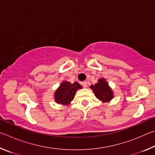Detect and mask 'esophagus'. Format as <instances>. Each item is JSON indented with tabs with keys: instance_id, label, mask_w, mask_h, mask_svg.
I'll use <instances>...</instances> for the list:
<instances>
[{
	"instance_id": "esophagus-1",
	"label": "esophagus",
	"mask_w": 155,
	"mask_h": 155,
	"mask_svg": "<svg viewBox=\"0 0 155 155\" xmlns=\"http://www.w3.org/2000/svg\"><path fill=\"white\" fill-rule=\"evenodd\" d=\"M82 85L84 87H87V81H83L82 83Z\"/></svg>"
}]
</instances>
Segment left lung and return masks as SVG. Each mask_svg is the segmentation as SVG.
Wrapping results in <instances>:
<instances>
[{"label": "left lung", "instance_id": "left-lung-1", "mask_svg": "<svg viewBox=\"0 0 155 155\" xmlns=\"http://www.w3.org/2000/svg\"><path fill=\"white\" fill-rule=\"evenodd\" d=\"M90 88L93 90L96 98L103 103L109 102L114 98V92L110 88L105 78H100L98 83L94 85H91Z\"/></svg>", "mask_w": 155, "mask_h": 155}]
</instances>
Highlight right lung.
<instances>
[{
  "label": "right lung",
  "mask_w": 155,
  "mask_h": 155,
  "mask_svg": "<svg viewBox=\"0 0 155 155\" xmlns=\"http://www.w3.org/2000/svg\"><path fill=\"white\" fill-rule=\"evenodd\" d=\"M81 88L82 86L77 82L72 84L68 81H64L54 92V101L58 104L68 105L74 99L77 91Z\"/></svg>",
  "instance_id": "add662e5"
}]
</instances>
